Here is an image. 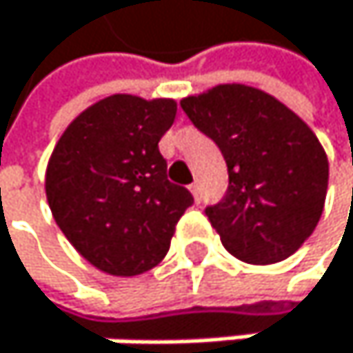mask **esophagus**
<instances>
[{"label": "esophagus", "instance_id": "esophagus-1", "mask_svg": "<svg viewBox=\"0 0 353 353\" xmlns=\"http://www.w3.org/2000/svg\"><path fill=\"white\" fill-rule=\"evenodd\" d=\"M188 188H190V192H192V196H194V201L199 203V201H201V188H199V184L194 182V184H190Z\"/></svg>", "mask_w": 353, "mask_h": 353}]
</instances>
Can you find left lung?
<instances>
[{"label":"left lung","mask_w":353,"mask_h":353,"mask_svg":"<svg viewBox=\"0 0 353 353\" xmlns=\"http://www.w3.org/2000/svg\"><path fill=\"white\" fill-rule=\"evenodd\" d=\"M180 105L226 161V194L205 208L222 245L250 265L292 256L318 226L328 188V159L314 131L245 84H220Z\"/></svg>","instance_id":"8db88e82"}]
</instances>
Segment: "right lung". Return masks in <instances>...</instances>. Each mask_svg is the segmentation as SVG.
I'll use <instances>...</instances> for the list:
<instances>
[{
	"mask_svg": "<svg viewBox=\"0 0 353 353\" xmlns=\"http://www.w3.org/2000/svg\"><path fill=\"white\" fill-rule=\"evenodd\" d=\"M173 99L112 94L86 108L57 141L46 169L50 212L70 243L110 275L157 267L192 194L167 180L159 141Z\"/></svg>",
	"mask_w": 353,
	"mask_h": 353,
	"instance_id": "right-lung-1",
	"label": "right lung"
}]
</instances>
